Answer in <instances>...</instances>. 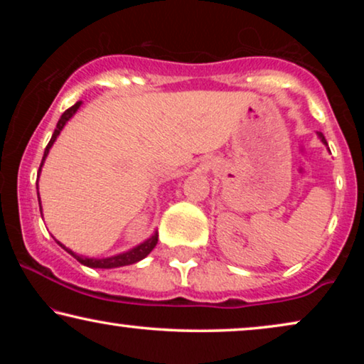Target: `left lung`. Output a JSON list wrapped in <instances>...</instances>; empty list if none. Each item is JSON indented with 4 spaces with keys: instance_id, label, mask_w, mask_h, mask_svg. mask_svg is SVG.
<instances>
[{
    "instance_id": "obj_1",
    "label": "left lung",
    "mask_w": 364,
    "mask_h": 364,
    "mask_svg": "<svg viewBox=\"0 0 364 364\" xmlns=\"http://www.w3.org/2000/svg\"><path fill=\"white\" fill-rule=\"evenodd\" d=\"M320 137H321V141H323V142H325V144H326V146H328V142H326V139H325V137H323V134H320Z\"/></svg>"
}]
</instances>
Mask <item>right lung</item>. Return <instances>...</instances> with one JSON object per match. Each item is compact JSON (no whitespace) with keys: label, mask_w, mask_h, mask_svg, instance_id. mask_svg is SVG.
<instances>
[{"label":"right lung","mask_w":364,"mask_h":364,"mask_svg":"<svg viewBox=\"0 0 364 364\" xmlns=\"http://www.w3.org/2000/svg\"><path fill=\"white\" fill-rule=\"evenodd\" d=\"M79 106H81V101H77L74 106H71L69 109H66V111L63 112L61 119L58 121V126L56 129H54L53 132V137L51 141H49V144L46 146V149H44V156H43V161H41V166H39V172H41V167H43V162L44 159H46L49 149H51V146L54 144V141H56V137L59 136V132L63 131L64 124H66L69 119H71L74 116V112L77 111ZM38 198H39V193H38ZM59 243V242H58ZM157 243V233L154 235L152 238H149V240H146L144 243H141V245H137L136 248H132V250H129L126 253H119V255H114V257H109V258H101V260H97V258H86V257H77L76 253L69 250V248H66L63 245V243H59L64 250H66L68 253H71V255L76 258L77 262H81L82 265L86 267H91V268H117V267H126V265H132V263H136L139 260H142V258H146L149 253L152 252V248L156 247Z\"/></svg>","instance_id":"add662e5"}]
</instances>
